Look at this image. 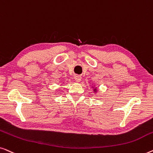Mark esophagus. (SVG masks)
Returning <instances> with one entry per match:
<instances>
[{
    "label": "esophagus",
    "instance_id": "1",
    "mask_svg": "<svg viewBox=\"0 0 153 153\" xmlns=\"http://www.w3.org/2000/svg\"><path fill=\"white\" fill-rule=\"evenodd\" d=\"M75 80H76L77 82H79L81 81V77L79 76H75Z\"/></svg>",
    "mask_w": 153,
    "mask_h": 153
}]
</instances>
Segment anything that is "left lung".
<instances>
[{
	"instance_id": "obj_1",
	"label": "left lung",
	"mask_w": 153,
	"mask_h": 153,
	"mask_svg": "<svg viewBox=\"0 0 153 153\" xmlns=\"http://www.w3.org/2000/svg\"><path fill=\"white\" fill-rule=\"evenodd\" d=\"M94 91H96V89H94Z\"/></svg>"
}]
</instances>
